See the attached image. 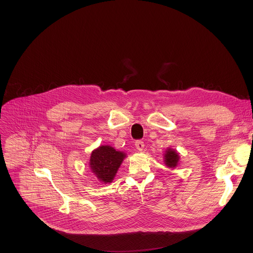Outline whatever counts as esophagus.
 <instances>
[{"instance_id": "34e87169", "label": "esophagus", "mask_w": 253, "mask_h": 253, "mask_svg": "<svg viewBox=\"0 0 253 253\" xmlns=\"http://www.w3.org/2000/svg\"><path fill=\"white\" fill-rule=\"evenodd\" d=\"M135 146H136V149L138 151H142L144 149V146H145V145H144V142L143 141L138 140V141L135 142Z\"/></svg>"}]
</instances>
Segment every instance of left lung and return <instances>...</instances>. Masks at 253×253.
I'll return each instance as SVG.
<instances>
[{"label": "left lung", "mask_w": 253, "mask_h": 253, "mask_svg": "<svg viewBox=\"0 0 253 253\" xmlns=\"http://www.w3.org/2000/svg\"><path fill=\"white\" fill-rule=\"evenodd\" d=\"M179 153L171 148H168L164 154V163L169 168H175L179 162Z\"/></svg>", "instance_id": "8db88e82"}]
</instances>
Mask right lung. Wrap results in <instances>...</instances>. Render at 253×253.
<instances>
[{"mask_svg":"<svg viewBox=\"0 0 253 253\" xmlns=\"http://www.w3.org/2000/svg\"><path fill=\"white\" fill-rule=\"evenodd\" d=\"M125 157V153L116 151L109 145H102L91 153V171L96 175L99 181L105 184L111 183Z\"/></svg>","mask_w":253,"mask_h":253,"instance_id":"add662e5","label":"right lung"}]
</instances>
